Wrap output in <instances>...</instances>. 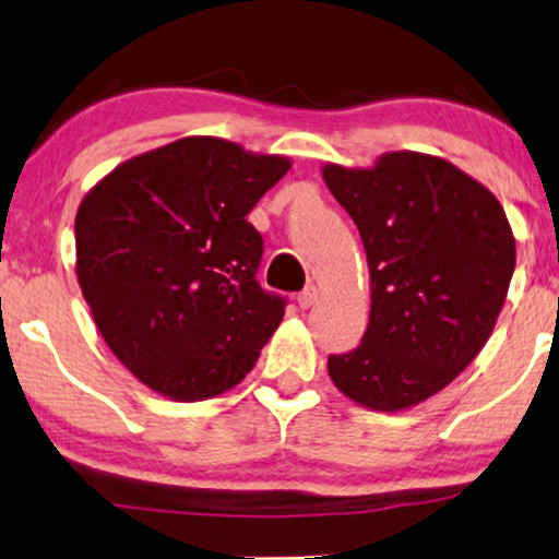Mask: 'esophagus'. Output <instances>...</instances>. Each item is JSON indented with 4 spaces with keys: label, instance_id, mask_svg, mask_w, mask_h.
<instances>
[{
    "label": "esophagus",
    "instance_id": "esophagus-1",
    "mask_svg": "<svg viewBox=\"0 0 559 559\" xmlns=\"http://www.w3.org/2000/svg\"><path fill=\"white\" fill-rule=\"evenodd\" d=\"M318 297H320V289L316 285H308L300 295H297V305H300L302 310H308L318 302Z\"/></svg>",
    "mask_w": 559,
    "mask_h": 559
}]
</instances>
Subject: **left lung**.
I'll list each match as a JSON object with an SVG mask.
<instances>
[{
  "label": "left lung",
  "instance_id": "left-lung-1",
  "mask_svg": "<svg viewBox=\"0 0 559 559\" xmlns=\"http://www.w3.org/2000/svg\"><path fill=\"white\" fill-rule=\"evenodd\" d=\"M320 173L358 226L371 282L361 346L328 358V373L366 409L417 407L491 338L516 264L507 213L476 178L425 152Z\"/></svg>",
  "mask_w": 559,
  "mask_h": 559
}]
</instances>
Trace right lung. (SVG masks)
<instances>
[{
    "label": "right lung",
    "mask_w": 559,
    "mask_h": 559,
    "mask_svg": "<svg viewBox=\"0 0 559 559\" xmlns=\"http://www.w3.org/2000/svg\"><path fill=\"white\" fill-rule=\"evenodd\" d=\"M293 167L182 136L114 167L75 213V277L111 354L152 392L203 402L241 384L285 318L257 282L247 216Z\"/></svg>",
    "instance_id": "right-lung-1"
}]
</instances>
